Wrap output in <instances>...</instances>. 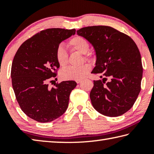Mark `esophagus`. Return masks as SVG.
Segmentation results:
<instances>
[{"instance_id": "obj_1", "label": "esophagus", "mask_w": 154, "mask_h": 154, "mask_svg": "<svg viewBox=\"0 0 154 154\" xmlns=\"http://www.w3.org/2000/svg\"><path fill=\"white\" fill-rule=\"evenodd\" d=\"M81 82H82V79H79V80H76V82L77 83H79Z\"/></svg>"}]
</instances>
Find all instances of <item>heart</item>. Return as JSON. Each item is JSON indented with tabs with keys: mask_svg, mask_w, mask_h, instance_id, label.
<instances>
[{
	"mask_svg": "<svg viewBox=\"0 0 154 154\" xmlns=\"http://www.w3.org/2000/svg\"><path fill=\"white\" fill-rule=\"evenodd\" d=\"M69 45L72 49L77 51L82 54H88L90 50V44L86 38L81 36H75L69 40ZM56 58L58 64L62 67L68 63V53L66 49L62 45H60L56 49ZM88 58V56H85ZM91 70V66L85 64L79 67L69 66L62 70L60 72L62 79L65 80H79L85 77Z\"/></svg>",
	"mask_w": 154,
	"mask_h": 154,
	"instance_id": "1",
	"label": "heart"
}]
</instances>
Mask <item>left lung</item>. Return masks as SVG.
Here are the masks:
<instances>
[{
    "label": "left lung",
    "instance_id": "obj_1",
    "mask_svg": "<svg viewBox=\"0 0 154 154\" xmlns=\"http://www.w3.org/2000/svg\"><path fill=\"white\" fill-rule=\"evenodd\" d=\"M77 33L92 44L96 56L92 72L103 78L94 81L90 94L94 108L108 117L122 116L132 108L140 91L143 66L136 43L106 26L84 27Z\"/></svg>",
    "mask_w": 154,
    "mask_h": 154
}]
</instances>
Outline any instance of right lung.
Segmentation results:
<instances>
[{
    "instance_id": "obj_1",
    "label": "right lung",
    "mask_w": 154,
    "mask_h": 154,
    "mask_svg": "<svg viewBox=\"0 0 154 154\" xmlns=\"http://www.w3.org/2000/svg\"><path fill=\"white\" fill-rule=\"evenodd\" d=\"M75 31L42 30L24 41L15 54L11 71L13 89L21 109L34 120L50 122L66 111L69 96L77 83L65 81L51 88L48 83L56 76L60 67L55 55L57 47Z\"/></svg>"
}]
</instances>
